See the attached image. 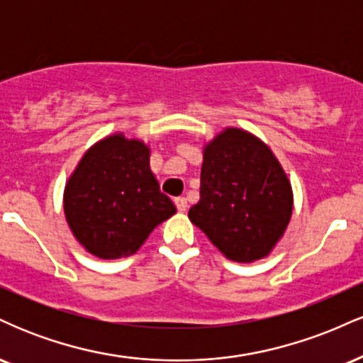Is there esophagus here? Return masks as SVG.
<instances>
[{
	"instance_id": "obj_1",
	"label": "esophagus",
	"mask_w": 363,
	"mask_h": 363,
	"mask_svg": "<svg viewBox=\"0 0 363 363\" xmlns=\"http://www.w3.org/2000/svg\"><path fill=\"white\" fill-rule=\"evenodd\" d=\"M174 203H176L179 211H186L187 210V199L186 198H176V199H174Z\"/></svg>"
}]
</instances>
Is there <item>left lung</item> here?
Returning a JSON list of instances; mask_svg holds the SVG:
<instances>
[{
	"label": "left lung",
	"instance_id": "1",
	"mask_svg": "<svg viewBox=\"0 0 363 363\" xmlns=\"http://www.w3.org/2000/svg\"><path fill=\"white\" fill-rule=\"evenodd\" d=\"M290 216V182L264 143L232 128L208 145L199 201L189 210V220L228 259L264 257Z\"/></svg>",
	"mask_w": 363,
	"mask_h": 363
}]
</instances>
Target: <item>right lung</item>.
I'll return each mask as SVG.
<instances>
[{
    "instance_id": "right-lung-1",
    "label": "right lung",
    "mask_w": 363,
    "mask_h": 363,
    "mask_svg": "<svg viewBox=\"0 0 363 363\" xmlns=\"http://www.w3.org/2000/svg\"><path fill=\"white\" fill-rule=\"evenodd\" d=\"M150 150L123 135L99 141L83 155L65 191L73 235L102 259L135 254L153 228L176 213L150 170Z\"/></svg>"
}]
</instances>
